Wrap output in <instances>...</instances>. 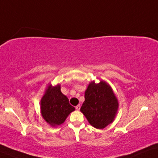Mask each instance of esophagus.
Listing matches in <instances>:
<instances>
[{
	"label": "esophagus",
	"mask_w": 158,
	"mask_h": 158,
	"mask_svg": "<svg viewBox=\"0 0 158 158\" xmlns=\"http://www.w3.org/2000/svg\"><path fill=\"white\" fill-rule=\"evenodd\" d=\"M80 109H81V105H80V104H78V105H77L76 106V110H80Z\"/></svg>",
	"instance_id": "esophagus-1"
}]
</instances>
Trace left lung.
Listing matches in <instances>:
<instances>
[{
    "label": "left lung",
    "instance_id": "8db88e82",
    "mask_svg": "<svg viewBox=\"0 0 158 158\" xmlns=\"http://www.w3.org/2000/svg\"><path fill=\"white\" fill-rule=\"evenodd\" d=\"M118 107V100L111 87L105 81L89 84L85 93L81 111L93 127L102 129L112 123Z\"/></svg>",
    "mask_w": 158,
    "mask_h": 158
}]
</instances>
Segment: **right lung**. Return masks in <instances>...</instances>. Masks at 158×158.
Masks as SVG:
<instances>
[{
    "label": "right lung",
    "mask_w": 158,
    "mask_h": 158,
    "mask_svg": "<svg viewBox=\"0 0 158 158\" xmlns=\"http://www.w3.org/2000/svg\"><path fill=\"white\" fill-rule=\"evenodd\" d=\"M75 110L68 98L60 91V85H49L41 99V113L52 127L62 124L67 116Z\"/></svg>",
    "instance_id": "1"
}]
</instances>
